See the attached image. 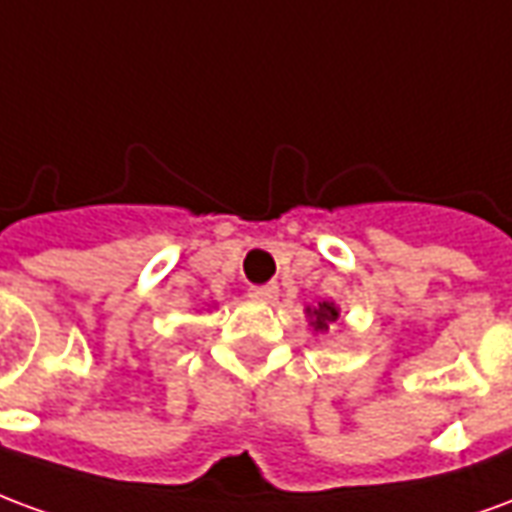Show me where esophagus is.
I'll return each instance as SVG.
<instances>
[{"label":"esophagus","mask_w":512,"mask_h":512,"mask_svg":"<svg viewBox=\"0 0 512 512\" xmlns=\"http://www.w3.org/2000/svg\"><path fill=\"white\" fill-rule=\"evenodd\" d=\"M277 296H279L277 285H252V288H249V299L263 301V304L274 301Z\"/></svg>","instance_id":"1"}]
</instances>
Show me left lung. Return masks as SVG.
I'll use <instances>...</instances> for the list:
<instances>
[{"label": "left lung", "mask_w": 512, "mask_h": 512, "mask_svg": "<svg viewBox=\"0 0 512 512\" xmlns=\"http://www.w3.org/2000/svg\"><path fill=\"white\" fill-rule=\"evenodd\" d=\"M337 315H340V312H337V307H334V304H329V301L318 304V310L310 312L315 332H323V329H329V323L337 321Z\"/></svg>", "instance_id": "1"}]
</instances>
